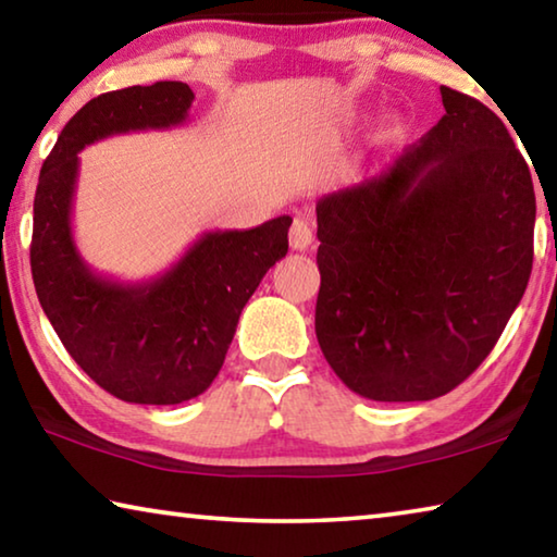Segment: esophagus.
<instances>
[{
    "label": "esophagus",
    "mask_w": 557,
    "mask_h": 557,
    "mask_svg": "<svg viewBox=\"0 0 557 557\" xmlns=\"http://www.w3.org/2000/svg\"><path fill=\"white\" fill-rule=\"evenodd\" d=\"M314 243V233L312 225H309L305 219H295L289 228V245L292 250H309Z\"/></svg>",
    "instance_id": "1"
}]
</instances>
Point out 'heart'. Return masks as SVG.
<instances>
[{
    "mask_svg": "<svg viewBox=\"0 0 557 557\" xmlns=\"http://www.w3.org/2000/svg\"><path fill=\"white\" fill-rule=\"evenodd\" d=\"M395 127H398V125H395V122H391V129H395Z\"/></svg>",
    "mask_w": 557,
    "mask_h": 557,
    "instance_id": "heart-1",
    "label": "heart"
}]
</instances>
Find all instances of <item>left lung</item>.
I'll list each match as a JSON object with an SVG mask.
<instances>
[{
  "label": "left lung",
  "mask_w": 557,
  "mask_h": 557,
  "mask_svg": "<svg viewBox=\"0 0 557 557\" xmlns=\"http://www.w3.org/2000/svg\"><path fill=\"white\" fill-rule=\"evenodd\" d=\"M440 92L445 115L420 145L317 203L319 346L379 403L457 388L492 354L533 268L525 159L486 106Z\"/></svg>",
  "instance_id": "left-lung-1"
}]
</instances>
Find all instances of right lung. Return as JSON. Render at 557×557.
<instances>
[{
  "label": "right lung",
  "instance_id": "1",
  "mask_svg": "<svg viewBox=\"0 0 557 557\" xmlns=\"http://www.w3.org/2000/svg\"><path fill=\"white\" fill-rule=\"evenodd\" d=\"M194 90L178 81L92 98L46 157L34 196L32 275L65 351L110 395L176 405L219 375L243 307L287 256L289 215L250 231H209L152 280L98 275L73 238L78 152L112 135L169 129L188 120Z\"/></svg>",
  "mask_w": 557,
  "mask_h": 557
}]
</instances>
